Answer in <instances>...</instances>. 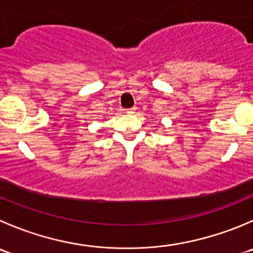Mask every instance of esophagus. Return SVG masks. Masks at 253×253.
Instances as JSON below:
<instances>
[{
    "instance_id": "34e87169",
    "label": "esophagus",
    "mask_w": 253,
    "mask_h": 253,
    "mask_svg": "<svg viewBox=\"0 0 253 253\" xmlns=\"http://www.w3.org/2000/svg\"><path fill=\"white\" fill-rule=\"evenodd\" d=\"M136 107H132V109H128V110H126V112L127 114H134V111H136Z\"/></svg>"
}]
</instances>
